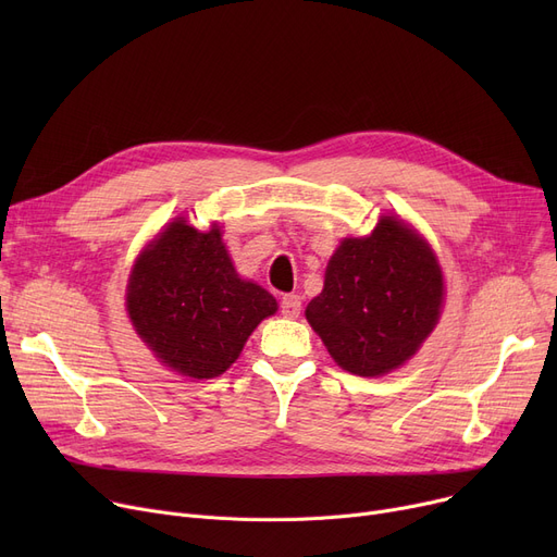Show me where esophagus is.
<instances>
[{"mask_svg":"<svg viewBox=\"0 0 557 557\" xmlns=\"http://www.w3.org/2000/svg\"><path fill=\"white\" fill-rule=\"evenodd\" d=\"M300 309H302V300L300 296H284L282 298V315L284 318H298L300 315Z\"/></svg>","mask_w":557,"mask_h":557,"instance_id":"1","label":"esophagus"}]
</instances>
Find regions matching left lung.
Wrapping results in <instances>:
<instances>
[{
    "instance_id": "1",
    "label": "left lung",
    "mask_w": 557,
    "mask_h": 557,
    "mask_svg": "<svg viewBox=\"0 0 557 557\" xmlns=\"http://www.w3.org/2000/svg\"><path fill=\"white\" fill-rule=\"evenodd\" d=\"M443 300L435 252L391 214L379 219L370 237L341 242L305 315L343 370L382 376L418 352L437 325Z\"/></svg>"
}]
</instances>
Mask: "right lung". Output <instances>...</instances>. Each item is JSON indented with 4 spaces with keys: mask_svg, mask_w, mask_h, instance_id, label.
I'll list each match as a JSON object with an SVG mask.
<instances>
[{
    "mask_svg": "<svg viewBox=\"0 0 557 557\" xmlns=\"http://www.w3.org/2000/svg\"><path fill=\"white\" fill-rule=\"evenodd\" d=\"M126 309L160 363L183 376L212 379L239 359L277 300L234 271L216 223L200 232L181 216L139 252Z\"/></svg>",
    "mask_w": 557,
    "mask_h": 557,
    "instance_id": "add662e5",
    "label": "right lung"
}]
</instances>
